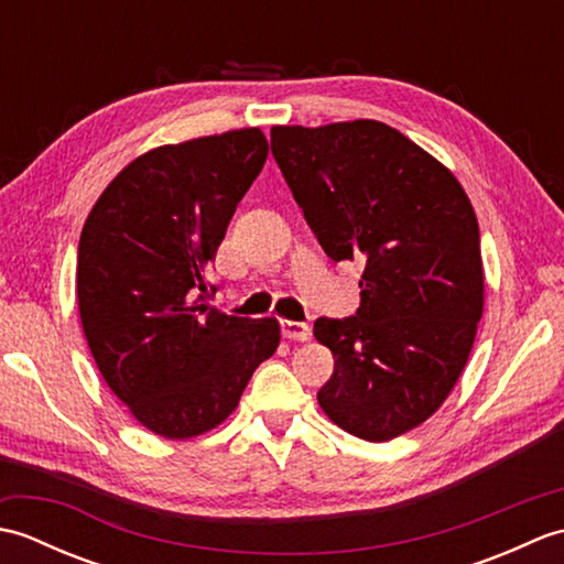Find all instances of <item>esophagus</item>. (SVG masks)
Returning <instances> with one entry per match:
<instances>
[{"label":"esophagus","mask_w":564,"mask_h":564,"mask_svg":"<svg viewBox=\"0 0 564 564\" xmlns=\"http://www.w3.org/2000/svg\"><path fill=\"white\" fill-rule=\"evenodd\" d=\"M281 334L291 341H307L310 334H313V329H310V325H305V322L281 319Z\"/></svg>","instance_id":"34e87169"}]
</instances>
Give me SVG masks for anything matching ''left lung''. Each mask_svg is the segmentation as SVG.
I'll list each match as a JSON object with an SVG mask.
<instances>
[{
    "mask_svg": "<svg viewBox=\"0 0 564 564\" xmlns=\"http://www.w3.org/2000/svg\"><path fill=\"white\" fill-rule=\"evenodd\" d=\"M271 152L327 257L364 263L356 315L313 329L334 356L322 412L364 441L406 434L451 394L482 317L473 203L436 158L368 118L273 126Z\"/></svg>",
    "mask_w": 564,
    "mask_h": 564,
    "instance_id": "1",
    "label": "left lung"
}]
</instances>
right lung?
<instances>
[{
	"label": "right lung",
	"mask_w": 564,
	"mask_h": 564,
	"mask_svg": "<svg viewBox=\"0 0 564 564\" xmlns=\"http://www.w3.org/2000/svg\"><path fill=\"white\" fill-rule=\"evenodd\" d=\"M267 154L259 128L154 148L118 172L82 227L84 337L106 386L158 436L184 441L223 424L281 341L275 317L210 307L206 283Z\"/></svg>",
	"instance_id": "right-lung-1"
}]
</instances>
